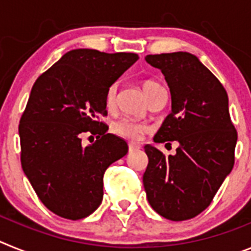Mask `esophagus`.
<instances>
[{"instance_id":"1","label":"esophagus","mask_w":251,"mask_h":251,"mask_svg":"<svg viewBox=\"0 0 251 251\" xmlns=\"http://www.w3.org/2000/svg\"><path fill=\"white\" fill-rule=\"evenodd\" d=\"M128 148H129V152H133V151L139 150V146L134 145V143H129V145H128Z\"/></svg>"}]
</instances>
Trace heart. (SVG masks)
<instances>
[{
  "label": "heart",
  "instance_id": "b5f03b06",
  "mask_svg": "<svg viewBox=\"0 0 251 251\" xmlns=\"http://www.w3.org/2000/svg\"><path fill=\"white\" fill-rule=\"evenodd\" d=\"M143 92L147 95L148 100L153 97V94H156L159 89H162V86L159 85L157 81L154 80H145L142 84ZM117 92H118V86L117 84H112V85L106 89L105 92V106L108 109H114L115 104H117ZM147 130V126L139 122L133 121V119L122 118L119 121L115 122L113 124V132L118 136L123 137L126 139H130V141H137L142 137V134Z\"/></svg>",
  "mask_w": 251,
  "mask_h": 251
}]
</instances>
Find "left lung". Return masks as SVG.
I'll return each mask as SVG.
<instances>
[{
	"label": "left lung",
	"mask_w": 251,
	"mask_h": 251,
	"mask_svg": "<svg viewBox=\"0 0 251 251\" xmlns=\"http://www.w3.org/2000/svg\"><path fill=\"white\" fill-rule=\"evenodd\" d=\"M170 86L172 112L154 136L156 143L178 142L165 156L145 146L148 166L143 186L150 205L172 221L192 219L205 210L231 172L238 133L230 119L223 84L190 52L147 55Z\"/></svg>",
	"instance_id": "8db88e82"
}]
</instances>
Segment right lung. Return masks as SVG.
I'll use <instances>...</instances> for the list:
<instances>
[{
  "label": "right lung",
  "mask_w": 251,
  "mask_h": 251,
  "mask_svg": "<svg viewBox=\"0 0 251 251\" xmlns=\"http://www.w3.org/2000/svg\"><path fill=\"white\" fill-rule=\"evenodd\" d=\"M138 60L133 52L75 49L37 77L20 121L21 166L37 197L54 214L80 220L103 200L104 172L128 152L106 133L105 92ZM89 131L97 141L83 148Z\"/></svg>",
  "instance_id": "obj_1"
}]
</instances>
